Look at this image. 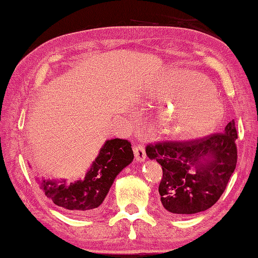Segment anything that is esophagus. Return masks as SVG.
I'll return each mask as SVG.
<instances>
[{"mask_svg": "<svg viewBox=\"0 0 258 258\" xmlns=\"http://www.w3.org/2000/svg\"><path fill=\"white\" fill-rule=\"evenodd\" d=\"M134 153H135V159L138 162H143L145 160L146 154H145V149L143 148L142 145H137L134 148Z\"/></svg>", "mask_w": 258, "mask_h": 258, "instance_id": "1", "label": "esophagus"}]
</instances>
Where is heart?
Segmentation results:
<instances>
[{"mask_svg": "<svg viewBox=\"0 0 258 258\" xmlns=\"http://www.w3.org/2000/svg\"><path fill=\"white\" fill-rule=\"evenodd\" d=\"M215 94L207 77L190 71H173L158 82L148 98L154 104L168 105L160 115V137L185 142L211 133L223 115Z\"/></svg>", "mask_w": 258, "mask_h": 258, "instance_id": "obj_1", "label": "heart"}]
</instances>
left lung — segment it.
<instances>
[{
	"mask_svg": "<svg viewBox=\"0 0 258 258\" xmlns=\"http://www.w3.org/2000/svg\"><path fill=\"white\" fill-rule=\"evenodd\" d=\"M235 122L221 134L188 143H157L146 156L162 168L161 204L174 215H194L216 204L234 172L237 159Z\"/></svg>",
	"mask_w": 258,
	"mask_h": 258,
	"instance_id": "left-lung-1",
	"label": "left lung"
}]
</instances>
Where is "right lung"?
<instances>
[{
  "label": "right lung",
  "mask_w": 258,
  "mask_h": 258,
  "mask_svg": "<svg viewBox=\"0 0 258 258\" xmlns=\"http://www.w3.org/2000/svg\"><path fill=\"white\" fill-rule=\"evenodd\" d=\"M133 160L134 152L128 141L107 140L83 179L68 182L37 177V181L55 205L73 215H88L100 207L115 177Z\"/></svg>",
  "instance_id": "add662e5"
}]
</instances>
